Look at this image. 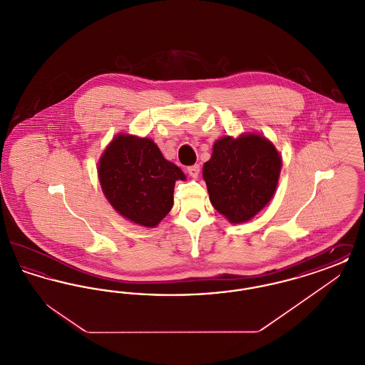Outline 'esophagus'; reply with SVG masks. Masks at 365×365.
<instances>
[{
	"mask_svg": "<svg viewBox=\"0 0 365 365\" xmlns=\"http://www.w3.org/2000/svg\"><path fill=\"white\" fill-rule=\"evenodd\" d=\"M187 173L190 175L191 178H197L200 174V165L198 164H194L187 168Z\"/></svg>",
	"mask_w": 365,
	"mask_h": 365,
	"instance_id": "34e87169",
	"label": "esophagus"
}]
</instances>
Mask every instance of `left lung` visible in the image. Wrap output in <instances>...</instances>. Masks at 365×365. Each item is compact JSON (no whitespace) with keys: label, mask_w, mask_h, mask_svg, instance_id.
I'll return each instance as SVG.
<instances>
[{"label":"left lung","mask_w":365,"mask_h":365,"mask_svg":"<svg viewBox=\"0 0 365 365\" xmlns=\"http://www.w3.org/2000/svg\"><path fill=\"white\" fill-rule=\"evenodd\" d=\"M280 168L282 157L272 142L259 134H242L215 142L202 176L213 208L230 223L240 225L271 201Z\"/></svg>","instance_id":"obj_1"}]
</instances>
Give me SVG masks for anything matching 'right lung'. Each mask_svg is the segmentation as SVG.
I'll use <instances>...</instances> for the list:
<instances>
[{"label":"right lung","instance_id":"right-lung-1","mask_svg":"<svg viewBox=\"0 0 365 365\" xmlns=\"http://www.w3.org/2000/svg\"><path fill=\"white\" fill-rule=\"evenodd\" d=\"M98 178L106 200L130 222L156 227L174 205L176 180L186 176L165 160L149 138L119 134L98 161Z\"/></svg>","mask_w":365,"mask_h":365}]
</instances>
